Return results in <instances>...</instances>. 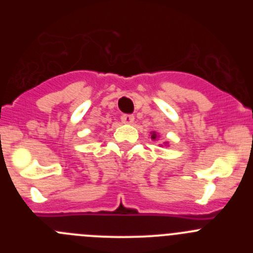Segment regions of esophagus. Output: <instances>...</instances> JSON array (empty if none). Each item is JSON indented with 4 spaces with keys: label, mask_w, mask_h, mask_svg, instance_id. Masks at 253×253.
Instances as JSON below:
<instances>
[{
    "label": "esophagus",
    "mask_w": 253,
    "mask_h": 253,
    "mask_svg": "<svg viewBox=\"0 0 253 253\" xmlns=\"http://www.w3.org/2000/svg\"><path fill=\"white\" fill-rule=\"evenodd\" d=\"M122 122L124 124H131L134 122V116L129 115V114H124V115H122Z\"/></svg>",
    "instance_id": "1"
}]
</instances>
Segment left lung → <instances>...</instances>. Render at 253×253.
<instances>
[{
    "label": "left lung",
    "instance_id": "1",
    "mask_svg": "<svg viewBox=\"0 0 253 253\" xmlns=\"http://www.w3.org/2000/svg\"><path fill=\"white\" fill-rule=\"evenodd\" d=\"M152 135H151V138H152V139H154V140H156V139H157V133H156V131H152Z\"/></svg>",
    "mask_w": 253,
    "mask_h": 253
}]
</instances>
